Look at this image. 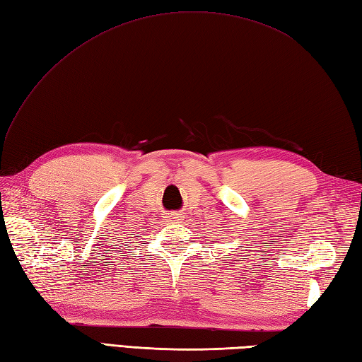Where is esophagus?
I'll return each mask as SVG.
<instances>
[{
  "instance_id": "esophagus-1",
  "label": "esophagus",
  "mask_w": 362,
  "mask_h": 362,
  "mask_svg": "<svg viewBox=\"0 0 362 362\" xmlns=\"http://www.w3.org/2000/svg\"><path fill=\"white\" fill-rule=\"evenodd\" d=\"M177 216H179V214H173V216H171V218H173V221H174V220H175V221H177V218H179V217H177Z\"/></svg>"
}]
</instances>
